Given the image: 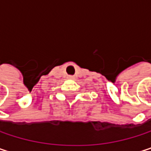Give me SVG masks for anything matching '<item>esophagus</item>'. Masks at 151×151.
<instances>
[{"label": "esophagus", "mask_w": 151, "mask_h": 151, "mask_svg": "<svg viewBox=\"0 0 151 151\" xmlns=\"http://www.w3.org/2000/svg\"><path fill=\"white\" fill-rule=\"evenodd\" d=\"M68 78H71V79H73V78H74V77H73V76H69V77H68Z\"/></svg>", "instance_id": "34e87169"}]
</instances>
